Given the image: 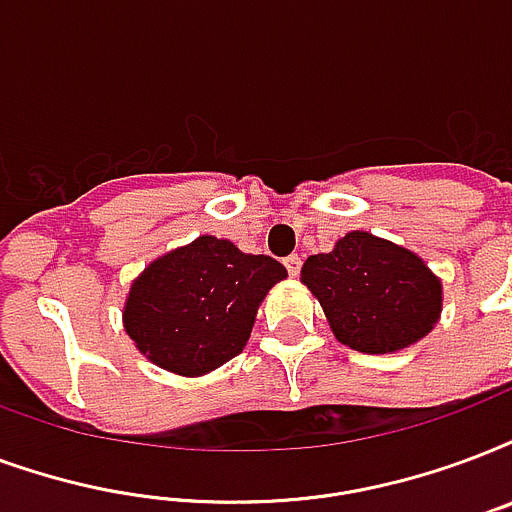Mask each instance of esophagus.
<instances>
[{"instance_id": "1", "label": "esophagus", "mask_w": 512, "mask_h": 512, "mask_svg": "<svg viewBox=\"0 0 512 512\" xmlns=\"http://www.w3.org/2000/svg\"><path fill=\"white\" fill-rule=\"evenodd\" d=\"M284 265H287V271H290V276H298L303 260H300V255H290V257H284Z\"/></svg>"}]
</instances>
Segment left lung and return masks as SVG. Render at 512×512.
<instances>
[{
  "mask_svg": "<svg viewBox=\"0 0 512 512\" xmlns=\"http://www.w3.org/2000/svg\"><path fill=\"white\" fill-rule=\"evenodd\" d=\"M303 284L325 308L335 338L365 354L411 346L440 317L443 290L424 260L365 230L303 263Z\"/></svg>",
  "mask_w": 512,
  "mask_h": 512,
  "instance_id": "obj_1",
  "label": "left lung"
}]
</instances>
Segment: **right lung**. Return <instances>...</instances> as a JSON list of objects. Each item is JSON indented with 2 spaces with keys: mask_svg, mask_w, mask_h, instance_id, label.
I'll use <instances>...</instances> for the list:
<instances>
[{
  "mask_svg": "<svg viewBox=\"0 0 512 512\" xmlns=\"http://www.w3.org/2000/svg\"><path fill=\"white\" fill-rule=\"evenodd\" d=\"M284 276L273 257L198 236L144 268L128 292L126 333L155 365L201 376L241 354L260 300Z\"/></svg>",
  "mask_w": 512,
  "mask_h": 512,
  "instance_id": "obj_1",
  "label": "right lung"
}]
</instances>
